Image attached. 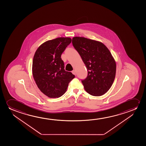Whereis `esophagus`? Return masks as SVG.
I'll use <instances>...</instances> for the list:
<instances>
[{
  "label": "esophagus",
  "mask_w": 146,
  "mask_h": 146,
  "mask_svg": "<svg viewBox=\"0 0 146 146\" xmlns=\"http://www.w3.org/2000/svg\"><path fill=\"white\" fill-rule=\"evenodd\" d=\"M72 73H73V74H74L75 75H76V71H75V70H73L72 71Z\"/></svg>",
  "instance_id": "obj_1"
}]
</instances>
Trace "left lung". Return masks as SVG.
Instances as JSON below:
<instances>
[{"label":"left lung","instance_id":"left-lung-1","mask_svg":"<svg viewBox=\"0 0 146 146\" xmlns=\"http://www.w3.org/2000/svg\"><path fill=\"white\" fill-rule=\"evenodd\" d=\"M72 44L88 70L87 77L82 80L85 90L92 96L105 94L116 75V62L110 51L102 42L82 37H73Z\"/></svg>","mask_w":146,"mask_h":146}]
</instances>
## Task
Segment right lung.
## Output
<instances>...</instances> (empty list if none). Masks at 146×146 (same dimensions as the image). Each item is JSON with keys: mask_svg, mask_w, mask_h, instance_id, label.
Listing matches in <instances>:
<instances>
[{"mask_svg": "<svg viewBox=\"0 0 146 146\" xmlns=\"http://www.w3.org/2000/svg\"><path fill=\"white\" fill-rule=\"evenodd\" d=\"M70 37H59L41 44L35 53L32 74L39 90L49 98H58L65 93L69 82L75 77L64 69L61 58L68 45Z\"/></svg>", "mask_w": 146, "mask_h": 146, "instance_id": "right-lung-1", "label": "right lung"}]
</instances>
